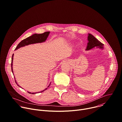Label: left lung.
<instances>
[{"label":"left lung","instance_id":"left-lung-1","mask_svg":"<svg viewBox=\"0 0 122 122\" xmlns=\"http://www.w3.org/2000/svg\"><path fill=\"white\" fill-rule=\"evenodd\" d=\"M88 40L89 41V42L88 43V46L86 49L87 50H90L96 46L102 49L103 48V44L100 42L99 40H98V39H97L91 34H89Z\"/></svg>","mask_w":122,"mask_h":122}]
</instances>
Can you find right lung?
I'll list each match as a JSON object with an SVG mask.
<instances>
[{"mask_svg": "<svg viewBox=\"0 0 122 122\" xmlns=\"http://www.w3.org/2000/svg\"><path fill=\"white\" fill-rule=\"evenodd\" d=\"M50 32L49 31H46V32H45L44 33H41V34H37V33H35V34H33L32 35L23 40L22 41H21L18 45L16 47V48H15V50H17L18 49L20 48V47H23V46H27V45H30V44H36V43H42V42H45L46 40L47 39V38L48 37V35H49V34ZM13 56H14V54L12 55V58H11V71H12V73H13V68H12V63H13ZM14 75V74H13ZM14 78H15V82L16 83V84L18 86H20L19 85V84H17V82H16V81L15 80V76H14ZM50 85H49V86ZM49 86L48 87H49ZM21 88V87H20ZM47 88H46L44 90L40 92H38V93L39 92H44L45 91H46V90H47ZM28 93H31L32 94H35V93H37V92H35V93H31V92H28Z\"/></svg>", "mask_w": 122, "mask_h": 122, "instance_id": "add662e5", "label": "right lung"}]
</instances>
